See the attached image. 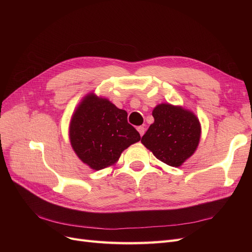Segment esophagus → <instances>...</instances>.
I'll return each instance as SVG.
<instances>
[{"label":"esophagus","mask_w":252,"mask_h":252,"mask_svg":"<svg viewBox=\"0 0 252 252\" xmlns=\"http://www.w3.org/2000/svg\"><path fill=\"white\" fill-rule=\"evenodd\" d=\"M137 130L139 131V134H140V136L142 137V136L144 135V133H145V127H144V126H138V127H137Z\"/></svg>","instance_id":"esophagus-1"}]
</instances>
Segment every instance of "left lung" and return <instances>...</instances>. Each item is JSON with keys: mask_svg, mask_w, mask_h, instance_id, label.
I'll use <instances>...</instances> for the list:
<instances>
[{"mask_svg": "<svg viewBox=\"0 0 252 252\" xmlns=\"http://www.w3.org/2000/svg\"><path fill=\"white\" fill-rule=\"evenodd\" d=\"M152 115L154 123L142 137V144L158 160L179 167L196 151L201 137L199 119L180 105H156Z\"/></svg>", "mask_w": 252, "mask_h": 252, "instance_id": "obj_1", "label": "left lung"}]
</instances>
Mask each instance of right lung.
Segmentation results:
<instances>
[{
  "instance_id": "right-lung-1",
  "label": "right lung",
  "mask_w": 252,
  "mask_h": 252,
  "mask_svg": "<svg viewBox=\"0 0 252 252\" xmlns=\"http://www.w3.org/2000/svg\"><path fill=\"white\" fill-rule=\"evenodd\" d=\"M68 133L77 157L94 170L115 165L122 153L141 140L136 128L127 123L126 111L94 92L76 106Z\"/></svg>"
}]
</instances>
